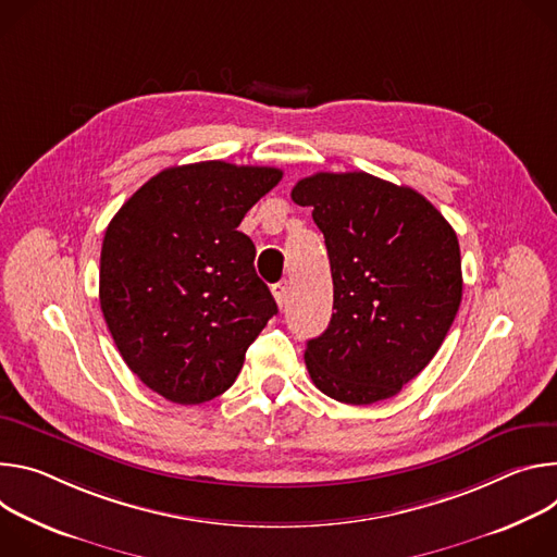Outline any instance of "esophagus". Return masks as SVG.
<instances>
[{"mask_svg":"<svg viewBox=\"0 0 557 557\" xmlns=\"http://www.w3.org/2000/svg\"><path fill=\"white\" fill-rule=\"evenodd\" d=\"M272 294H274L278 307H283V305L287 302V298H289V283H287V281H281V283L272 285Z\"/></svg>","mask_w":557,"mask_h":557,"instance_id":"esophagus-1","label":"esophagus"}]
</instances>
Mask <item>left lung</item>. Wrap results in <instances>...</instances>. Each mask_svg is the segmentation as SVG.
<instances>
[{
    "label": "left lung",
    "mask_w": 557,
    "mask_h": 557,
    "mask_svg": "<svg viewBox=\"0 0 557 557\" xmlns=\"http://www.w3.org/2000/svg\"><path fill=\"white\" fill-rule=\"evenodd\" d=\"M292 201L314 208L334 283V314L307 341V372L338 403L396 396L436 356L458 314L454 227L416 190L367 172L305 176Z\"/></svg>",
    "instance_id": "left-lung-1"
}]
</instances>
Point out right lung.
Instances as JSON below:
<instances>
[{
    "label": "right lung",
    "instance_id": "obj_1",
    "mask_svg": "<svg viewBox=\"0 0 557 557\" xmlns=\"http://www.w3.org/2000/svg\"><path fill=\"white\" fill-rule=\"evenodd\" d=\"M283 178L278 168L201 161L159 172L112 216L99 302L119 354L176 405L236 381L245 351L278 312L236 227Z\"/></svg>",
    "mask_w": 557,
    "mask_h": 557
}]
</instances>
